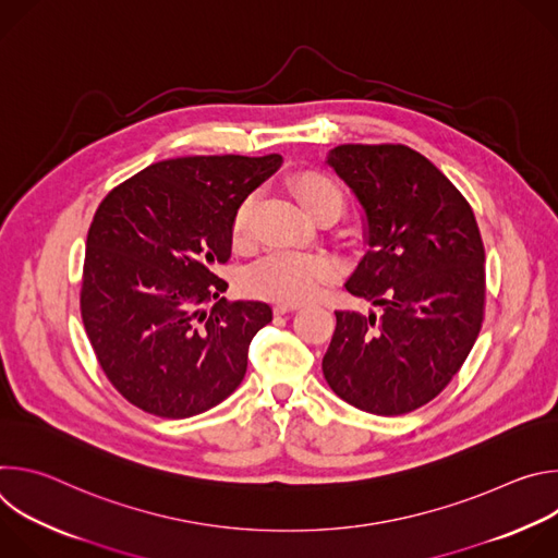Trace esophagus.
Instances as JSON below:
<instances>
[{
    "label": "esophagus",
    "instance_id": "obj_1",
    "mask_svg": "<svg viewBox=\"0 0 558 558\" xmlns=\"http://www.w3.org/2000/svg\"><path fill=\"white\" fill-rule=\"evenodd\" d=\"M295 308H300L298 302H278V304H276V313H278V315L291 313V311H295Z\"/></svg>",
    "mask_w": 558,
    "mask_h": 558
}]
</instances>
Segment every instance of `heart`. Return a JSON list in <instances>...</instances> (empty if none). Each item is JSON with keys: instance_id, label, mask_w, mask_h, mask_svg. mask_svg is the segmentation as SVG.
I'll list each match as a JSON object with an SVG mask.
<instances>
[{"instance_id": "1", "label": "heart", "mask_w": 558, "mask_h": 558, "mask_svg": "<svg viewBox=\"0 0 558 558\" xmlns=\"http://www.w3.org/2000/svg\"><path fill=\"white\" fill-rule=\"evenodd\" d=\"M289 185L298 203L311 216H317L325 209H342V190L323 174L302 172L291 177ZM252 209L254 198H245L241 207L235 209L231 222L233 243H245ZM331 271L333 265L323 256L302 252H271L245 271V287L260 298L278 302H302L320 289V284L331 276Z\"/></svg>"}]
</instances>
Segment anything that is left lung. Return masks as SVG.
Wrapping results in <instances>:
<instances>
[{"label":"left lung","mask_w":558,"mask_h":558,"mask_svg":"<svg viewBox=\"0 0 558 558\" xmlns=\"http://www.w3.org/2000/svg\"><path fill=\"white\" fill-rule=\"evenodd\" d=\"M327 163L366 220L368 250L344 287L379 313L336 311L323 373L351 407L404 415L450 384L482 331V233L461 192L407 145H338Z\"/></svg>","instance_id":"obj_1"}]
</instances>
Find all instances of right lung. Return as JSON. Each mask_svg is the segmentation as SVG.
Here are the masks:
<instances>
[{"label":"right lung","mask_w":558,"mask_h":558,"mask_svg":"<svg viewBox=\"0 0 558 558\" xmlns=\"http://www.w3.org/2000/svg\"><path fill=\"white\" fill-rule=\"evenodd\" d=\"M280 163V154L168 158L101 201L82 317L106 377L136 409L183 420L241 386L250 344L274 311L220 298L227 282L214 267L231 256L235 209Z\"/></svg>","instance_id":"add662e5"}]
</instances>
